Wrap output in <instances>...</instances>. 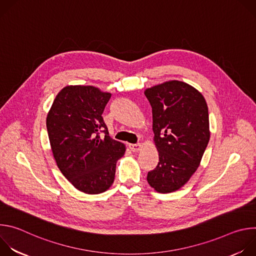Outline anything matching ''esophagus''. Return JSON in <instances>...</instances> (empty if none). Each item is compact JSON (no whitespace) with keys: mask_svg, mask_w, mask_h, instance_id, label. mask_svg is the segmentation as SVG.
Returning <instances> with one entry per match:
<instances>
[{"mask_svg":"<svg viewBox=\"0 0 256 256\" xmlns=\"http://www.w3.org/2000/svg\"><path fill=\"white\" fill-rule=\"evenodd\" d=\"M128 148L132 152H138L142 149V144H128Z\"/></svg>","mask_w":256,"mask_h":256,"instance_id":"esophagus-1","label":"esophagus"}]
</instances>
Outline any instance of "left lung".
Returning <instances> with one entry per match:
<instances>
[{
    "mask_svg": "<svg viewBox=\"0 0 256 256\" xmlns=\"http://www.w3.org/2000/svg\"><path fill=\"white\" fill-rule=\"evenodd\" d=\"M152 106L157 167L148 173L149 186L160 194L184 186L200 165L210 140L208 105L192 85L166 81L144 90Z\"/></svg>",
    "mask_w": 256,
    "mask_h": 256,
    "instance_id": "8db88e82",
    "label": "left lung"
}]
</instances>
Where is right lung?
<instances>
[{
  "instance_id": "add662e5",
  "label": "right lung",
  "mask_w": 256,
  "mask_h": 256,
  "mask_svg": "<svg viewBox=\"0 0 256 256\" xmlns=\"http://www.w3.org/2000/svg\"><path fill=\"white\" fill-rule=\"evenodd\" d=\"M112 93L94 86L68 85L56 96L46 128L56 163L78 190L98 194L114 181L126 144L108 136L102 114ZM106 136L100 138L98 134Z\"/></svg>"
}]
</instances>
